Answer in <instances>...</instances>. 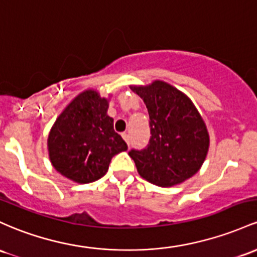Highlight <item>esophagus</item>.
Instances as JSON below:
<instances>
[{"label": "esophagus", "mask_w": 257, "mask_h": 257, "mask_svg": "<svg viewBox=\"0 0 257 257\" xmlns=\"http://www.w3.org/2000/svg\"><path fill=\"white\" fill-rule=\"evenodd\" d=\"M122 137H123V139L126 142V144L129 145V144H131V135H129L128 133H123Z\"/></svg>", "instance_id": "1"}]
</instances>
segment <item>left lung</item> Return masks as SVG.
Wrapping results in <instances>:
<instances>
[{"mask_svg":"<svg viewBox=\"0 0 257 257\" xmlns=\"http://www.w3.org/2000/svg\"><path fill=\"white\" fill-rule=\"evenodd\" d=\"M148 107L150 140L128 152L144 179L159 187L179 184L200 170L207 155L208 133L195 106L163 81L133 86Z\"/></svg>","mask_w":257,"mask_h":257,"instance_id":"8db88e82","label":"left lung"}]
</instances>
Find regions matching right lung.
I'll list each match as a JSON object with an SVG mask.
<instances>
[{
	"label": "right lung",
	"mask_w": 257,
	"mask_h": 257,
	"mask_svg": "<svg viewBox=\"0 0 257 257\" xmlns=\"http://www.w3.org/2000/svg\"><path fill=\"white\" fill-rule=\"evenodd\" d=\"M108 102L94 90L78 95L62 112L49 135L56 171L81 184L106 174L112 157L128 149L107 115Z\"/></svg>",
	"instance_id": "1"
}]
</instances>
